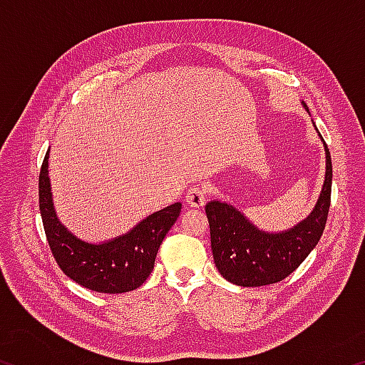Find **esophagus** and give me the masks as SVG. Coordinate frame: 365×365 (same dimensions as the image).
<instances>
[{
  "instance_id": "obj_1",
  "label": "esophagus",
  "mask_w": 365,
  "mask_h": 365,
  "mask_svg": "<svg viewBox=\"0 0 365 365\" xmlns=\"http://www.w3.org/2000/svg\"><path fill=\"white\" fill-rule=\"evenodd\" d=\"M185 202H187V205L191 206V207L205 206V202H206V190H205V187H197V185L191 187L187 191V196H185Z\"/></svg>"
}]
</instances>
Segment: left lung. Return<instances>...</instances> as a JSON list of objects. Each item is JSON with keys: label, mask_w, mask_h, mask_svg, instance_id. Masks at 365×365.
<instances>
[{"label": "left lung", "mask_w": 365, "mask_h": 365, "mask_svg": "<svg viewBox=\"0 0 365 365\" xmlns=\"http://www.w3.org/2000/svg\"><path fill=\"white\" fill-rule=\"evenodd\" d=\"M302 106L309 113L304 103ZM319 137L325 150V180L311 214L292 228L265 232L230 202L212 200L206 205L215 267L233 285L262 287L280 282L316 248L324 233L331 193L330 151L322 135Z\"/></svg>", "instance_id": "1"}]
</instances>
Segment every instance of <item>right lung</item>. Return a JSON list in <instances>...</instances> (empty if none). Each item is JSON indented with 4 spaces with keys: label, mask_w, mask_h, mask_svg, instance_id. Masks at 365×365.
<instances>
[{
    "label": "right lung",
    "mask_w": 365,
    "mask_h": 365,
    "mask_svg": "<svg viewBox=\"0 0 365 365\" xmlns=\"http://www.w3.org/2000/svg\"><path fill=\"white\" fill-rule=\"evenodd\" d=\"M48 159L49 151L40 170V214L48 245L61 270L78 285L98 293H127L143 285L154 267L160 243L180 215V202L153 212L119 237L100 243L85 242L58 217Z\"/></svg>",
    "instance_id": "1"
}]
</instances>
